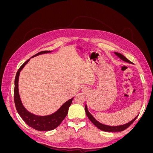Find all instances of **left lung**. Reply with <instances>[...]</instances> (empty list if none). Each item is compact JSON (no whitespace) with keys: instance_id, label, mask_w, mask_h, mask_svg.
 I'll return each instance as SVG.
<instances>
[{"instance_id":"1","label":"left lung","mask_w":153,"mask_h":153,"mask_svg":"<svg viewBox=\"0 0 153 153\" xmlns=\"http://www.w3.org/2000/svg\"><path fill=\"white\" fill-rule=\"evenodd\" d=\"M114 53L119 58L123 60V61L126 62H128L129 64H132V62L131 61H129L128 59L125 57L124 55H122L121 53H119L118 52H114ZM85 113H86V115L88 117V118L89 119L90 121L92 123H93L97 128L102 131H108V132H117V131H122L124 130V129H126L127 128H128L134 121H135V119L137 118L138 115H137L135 118L128 123H126V124H123V125H119V126H108V125L103 124L101 123L99 121H97V120L93 116H92V115L91 114V113L89 112V110H88V109H87V105H85Z\"/></svg>"}]
</instances>
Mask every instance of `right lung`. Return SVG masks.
Wrapping results in <instances>:
<instances>
[{"label":"right lung","mask_w":153,"mask_h":153,"mask_svg":"<svg viewBox=\"0 0 153 153\" xmlns=\"http://www.w3.org/2000/svg\"><path fill=\"white\" fill-rule=\"evenodd\" d=\"M52 51H43L34 55L22 64L18 69L16 73L15 80V91H14V100H15V106L17 112L20 115L22 119L24 120L26 124L29 125L36 130L38 131H50L56 128L62 123L64 119L66 117L68 113L69 106L72 103L73 98L66 101L56 112L48 115H37L29 112L23 105L18 91V80L22 69L28 63L30 59L32 57L38 56L39 55L52 52Z\"/></svg>","instance_id":"right-lung-1"}]
</instances>
